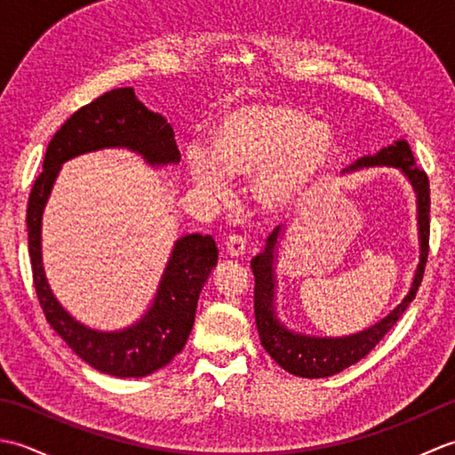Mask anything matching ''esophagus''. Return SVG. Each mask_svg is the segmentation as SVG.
<instances>
[{"mask_svg":"<svg viewBox=\"0 0 455 455\" xmlns=\"http://www.w3.org/2000/svg\"><path fill=\"white\" fill-rule=\"evenodd\" d=\"M225 248H227V254L230 258H243L244 252H246V240L243 236L233 235V236L227 238Z\"/></svg>","mask_w":455,"mask_h":455,"instance_id":"obj_1","label":"esophagus"}]
</instances>
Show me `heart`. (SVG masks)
Returning a JSON list of instances; mask_svg holds the SVG:
<instances>
[{
  "label": "heart",
  "mask_w": 455,
  "mask_h": 455,
  "mask_svg": "<svg viewBox=\"0 0 455 455\" xmlns=\"http://www.w3.org/2000/svg\"><path fill=\"white\" fill-rule=\"evenodd\" d=\"M336 158L332 131L285 105H246L219 123L215 154L188 148L193 186L203 196L227 199L230 176L254 178L258 205L285 212L305 201Z\"/></svg>",
  "instance_id": "b5f03b06"
}]
</instances>
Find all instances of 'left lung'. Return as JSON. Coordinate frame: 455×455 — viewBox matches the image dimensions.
Instances as JSON below:
<instances>
[{
  "label": "left lung",
  "instance_id": "8db88e82",
  "mask_svg": "<svg viewBox=\"0 0 455 455\" xmlns=\"http://www.w3.org/2000/svg\"><path fill=\"white\" fill-rule=\"evenodd\" d=\"M371 166H389L397 168L404 178L409 180L414 193H417V222H419V240H420V259L414 272L409 293L403 297V301L393 311L383 316L381 321L363 328V331L347 336H311L295 332L287 328L277 318L275 311V259H277V244L282 238L283 228L277 227L267 236L264 252L252 258V274L256 279L254 287V315L259 340L264 350L283 367L285 371L307 379H318V377H331L344 371L346 367L357 363L370 354L375 344L381 342V338L397 324L399 316L407 311V307L417 297L419 287L422 283L424 267L428 258V238H430V183L428 176L417 164H414L412 150L409 142L401 139L395 140L389 147L375 152L373 156H363L355 160L344 173L357 172L362 168Z\"/></svg>",
  "mask_w": 455,
  "mask_h": 455
}]
</instances>
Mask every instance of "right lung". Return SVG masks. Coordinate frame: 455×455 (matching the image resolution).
<instances>
[{"label": "right lung", "instance_id": "obj_1", "mask_svg": "<svg viewBox=\"0 0 455 455\" xmlns=\"http://www.w3.org/2000/svg\"><path fill=\"white\" fill-rule=\"evenodd\" d=\"M103 148L137 152L156 168L180 164L181 158L172 124L160 113L144 108L132 88L111 90L76 111L48 142L43 173L28 196L27 233L33 279L46 321L76 355L101 373L144 377L168 365L186 346L196 323L199 293L217 266L219 250L209 235L178 238L152 305L131 326L103 332L76 321L46 282L41 244L43 212L62 164Z\"/></svg>", "mask_w": 455, "mask_h": 455}]
</instances>
